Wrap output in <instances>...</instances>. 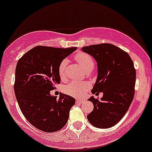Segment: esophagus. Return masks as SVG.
<instances>
[{
	"mask_svg": "<svg viewBox=\"0 0 152 152\" xmlns=\"http://www.w3.org/2000/svg\"><path fill=\"white\" fill-rule=\"evenodd\" d=\"M84 102V100H83V99H76V104H81V103H83Z\"/></svg>",
	"mask_w": 152,
	"mask_h": 152,
	"instance_id": "obj_1",
	"label": "esophagus"
}]
</instances>
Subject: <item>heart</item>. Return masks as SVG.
Segmentation results:
<instances>
[{
	"label": "heart",
	"instance_id": "obj_1",
	"mask_svg": "<svg viewBox=\"0 0 152 152\" xmlns=\"http://www.w3.org/2000/svg\"><path fill=\"white\" fill-rule=\"evenodd\" d=\"M75 58L84 71H87L94 68V62L89 55L86 54V53H79L75 56ZM67 63L68 60L64 59L61 63L58 68V73L61 79H64L66 78V69ZM89 87L90 85L88 82L74 81L65 86L63 88V91L66 94L74 96V97H81L86 94Z\"/></svg>",
	"mask_w": 152,
	"mask_h": 152
}]
</instances>
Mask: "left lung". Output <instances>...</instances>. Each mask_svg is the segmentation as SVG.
Instances as JSON below:
<instances>
[{"label":"left lung","instance_id":"left-lung-1","mask_svg":"<svg viewBox=\"0 0 152 152\" xmlns=\"http://www.w3.org/2000/svg\"><path fill=\"white\" fill-rule=\"evenodd\" d=\"M81 50L97 63V78L91 93H103L100 100L93 96L88 99L93 102L94 110L87 119L96 128H111L122 119L133 101L136 77L133 63L127 53L108 43L86 46Z\"/></svg>","mask_w":152,"mask_h":152}]
</instances>
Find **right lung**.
<instances>
[{"label":"right lung","mask_w":152,"mask_h":152,"mask_svg":"<svg viewBox=\"0 0 152 152\" xmlns=\"http://www.w3.org/2000/svg\"><path fill=\"white\" fill-rule=\"evenodd\" d=\"M76 50L37 46L16 64L14 92L18 104L25 118L44 132H56L64 127L75 104L72 96L61 94L57 99L50 91L61 83V63Z\"/></svg>","instance_id":"right-lung-1"}]
</instances>
